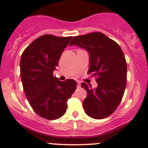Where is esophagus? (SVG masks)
Returning <instances> with one entry per match:
<instances>
[{
    "instance_id": "34e87169",
    "label": "esophagus",
    "mask_w": 148,
    "mask_h": 148,
    "mask_svg": "<svg viewBox=\"0 0 148 148\" xmlns=\"http://www.w3.org/2000/svg\"><path fill=\"white\" fill-rule=\"evenodd\" d=\"M77 87H80V82L77 81Z\"/></svg>"
}]
</instances>
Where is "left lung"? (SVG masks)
<instances>
[{"label":"left lung","instance_id":"left-lung-1","mask_svg":"<svg viewBox=\"0 0 148 148\" xmlns=\"http://www.w3.org/2000/svg\"><path fill=\"white\" fill-rule=\"evenodd\" d=\"M72 45L87 51V73L97 77L95 89L85 82L81 84L87 93L82 101L85 112L95 119L106 118L118 107L126 86L127 64L123 51L116 42L98 32L75 36L70 43Z\"/></svg>","mask_w":148,"mask_h":148}]
</instances>
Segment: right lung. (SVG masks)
Listing matches in <instances>:
<instances>
[{"instance_id":"right-lung-1","label":"right lung","mask_w":148,"mask_h":148,"mask_svg":"<svg viewBox=\"0 0 148 148\" xmlns=\"http://www.w3.org/2000/svg\"><path fill=\"white\" fill-rule=\"evenodd\" d=\"M72 36L44 34L25 49L20 59V76L25 95L34 111L48 120L59 119L76 89L72 79L58 80L53 72Z\"/></svg>"}]
</instances>
